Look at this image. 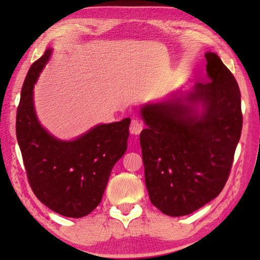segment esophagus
<instances>
[{
    "label": "esophagus",
    "mask_w": 260,
    "mask_h": 260,
    "mask_svg": "<svg viewBox=\"0 0 260 260\" xmlns=\"http://www.w3.org/2000/svg\"><path fill=\"white\" fill-rule=\"evenodd\" d=\"M131 133L139 135L141 133V131L143 129V121L139 119V118H133L131 121V126H129Z\"/></svg>",
    "instance_id": "obj_1"
}]
</instances>
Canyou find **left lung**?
<instances>
[{"label":"left lung","mask_w":260,"mask_h":260,"mask_svg":"<svg viewBox=\"0 0 260 260\" xmlns=\"http://www.w3.org/2000/svg\"><path fill=\"white\" fill-rule=\"evenodd\" d=\"M208 82L186 98L141 109L144 178L151 203L181 217L215 199L225 187L241 138V93L217 54L206 52ZM201 105L202 111L197 110Z\"/></svg>","instance_id":"8db88e82"}]
</instances>
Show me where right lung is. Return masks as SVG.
<instances>
[{
    "instance_id": "1",
    "label": "right lung",
    "mask_w": 260,
    "mask_h": 260,
    "mask_svg": "<svg viewBox=\"0 0 260 260\" xmlns=\"http://www.w3.org/2000/svg\"><path fill=\"white\" fill-rule=\"evenodd\" d=\"M50 49L29 68L17 109L16 134L29 186L50 210L81 218L101 203L112 167L127 149L129 118L95 126L74 141H60L39 124L33 87Z\"/></svg>"
}]
</instances>
